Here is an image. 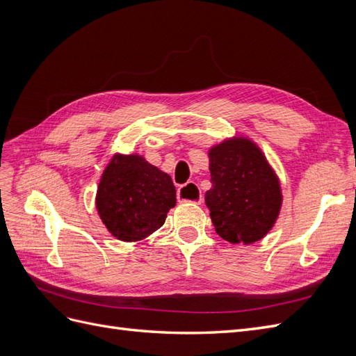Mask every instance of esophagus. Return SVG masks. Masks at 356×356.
I'll return each mask as SVG.
<instances>
[{"label":"esophagus","instance_id":"esophagus-1","mask_svg":"<svg viewBox=\"0 0 356 356\" xmlns=\"http://www.w3.org/2000/svg\"><path fill=\"white\" fill-rule=\"evenodd\" d=\"M177 197L179 202H190L196 204H200L203 202L202 191L196 182H188L186 186H181L177 191Z\"/></svg>","mask_w":356,"mask_h":356}]
</instances>
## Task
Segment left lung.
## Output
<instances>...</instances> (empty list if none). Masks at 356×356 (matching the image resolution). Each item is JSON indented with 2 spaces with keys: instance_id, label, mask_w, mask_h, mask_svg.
Wrapping results in <instances>:
<instances>
[{
  "instance_id": "obj_1",
  "label": "left lung",
  "mask_w": 356,
  "mask_h": 356,
  "mask_svg": "<svg viewBox=\"0 0 356 356\" xmlns=\"http://www.w3.org/2000/svg\"><path fill=\"white\" fill-rule=\"evenodd\" d=\"M212 187L204 195L211 220L222 239L250 245L273 227L282 204L281 186L261 149L233 138L209 149Z\"/></svg>"
}]
</instances>
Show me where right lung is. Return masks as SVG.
<instances>
[{
    "mask_svg": "<svg viewBox=\"0 0 356 356\" xmlns=\"http://www.w3.org/2000/svg\"><path fill=\"white\" fill-rule=\"evenodd\" d=\"M175 203L172 178L138 154H115L104 170L96 195L102 222L124 242L141 241L160 229Z\"/></svg>",
    "mask_w": 356,
    "mask_h": 356,
    "instance_id": "right-lung-1",
    "label": "right lung"
}]
</instances>
